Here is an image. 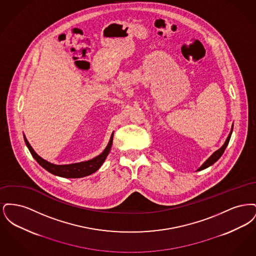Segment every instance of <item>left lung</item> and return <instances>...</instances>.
Here are the masks:
<instances>
[{
	"instance_id": "1",
	"label": "left lung",
	"mask_w": 256,
	"mask_h": 256,
	"mask_svg": "<svg viewBox=\"0 0 256 256\" xmlns=\"http://www.w3.org/2000/svg\"><path fill=\"white\" fill-rule=\"evenodd\" d=\"M232 128H233V126H232V130H230V132L228 134V138H226V142H224V144L222 145V146L218 150H216L209 158L207 159L206 161L198 169V170H204V169H206L208 168L209 166H211V165H213L218 159L222 156V154H224V150H226V146L228 145V142H230V137H232Z\"/></svg>"
}]
</instances>
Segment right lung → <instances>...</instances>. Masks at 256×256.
Returning <instances> with one entry per match:
<instances>
[{
    "instance_id": "1",
    "label": "right lung",
    "mask_w": 256,
    "mask_h": 256,
    "mask_svg": "<svg viewBox=\"0 0 256 256\" xmlns=\"http://www.w3.org/2000/svg\"><path fill=\"white\" fill-rule=\"evenodd\" d=\"M24 138L26 145L28 146V148L30 150L32 156L39 163V165H41L45 170H48L50 174H52L54 176H58L61 178H84L86 176L92 174L93 172H95L96 170L100 169V167L102 165V163L104 162L106 156L110 154L112 141H113V134H111L110 142H108L106 148H104V150L96 158L87 160V161H84V162L73 163V164H65V165H58V164L52 163V162H49V161L42 158L34 152V150L32 148V146L30 145V143L28 142V140L24 136Z\"/></svg>"
}]
</instances>
